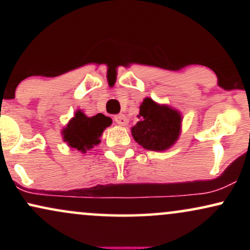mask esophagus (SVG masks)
Wrapping results in <instances>:
<instances>
[{
    "instance_id": "1",
    "label": "esophagus",
    "mask_w": 250,
    "mask_h": 250,
    "mask_svg": "<svg viewBox=\"0 0 250 250\" xmlns=\"http://www.w3.org/2000/svg\"><path fill=\"white\" fill-rule=\"evenodd\" d=\"M114 120H115V122L120 125H127L129 122L127 116L123 115V114H119V115H116L115 117H114Z\"/></svg>"
}]
</instances>
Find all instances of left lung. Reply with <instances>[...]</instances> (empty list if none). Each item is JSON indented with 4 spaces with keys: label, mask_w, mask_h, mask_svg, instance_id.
Returning a JSON list of instances; mask_svg holds the SVG:
<instances>
[{
    "label": "left lung",
    "mask_w": 250,
    "mask_h": 250,
    "mask_svg": "<svg viewBox=\"0 0 250 250\" xmlns=\"http://www.w3.org/2000/svg\"><path fill=\"white\" fill-rule=\"evenodd\" d=\"M140 121L131 128L134 140L147 150L165 151L179 140L182 115L177 109L146 97L140 105Z\"/></svg>",
    "instance_id": "8db88e82"
}]
</instances>
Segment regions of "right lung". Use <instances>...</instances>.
<instances>
[{
	"mask_svg": "<svg viewBox=\"0 0 250 250\" xmlns=\"http://www.w3.org/2000/svg\"><path fill=\"white\" fill-rule=\"evenodd\" d=\"M113 121L110 117L103 114L89 117L79 109L74 117L69 120L67 127L62 129L63 141L67 142L70 148L87 153V150L100 145L103 131Z\"/></svg>",
	"mask_w": 250,
	"mask_h": 250,
	"instance_id": "right-lung-1",
	"label": "right lung"
}]
</instances>
